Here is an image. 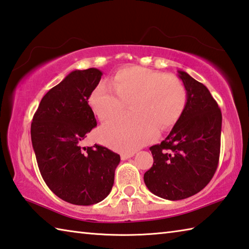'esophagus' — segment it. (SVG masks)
<instances>
[{"label": "esophagus", "instance_id": "1", "mask_svg": "<svg viewBox=\"0 0 249 249\" xmlns=\"http://www.w3.org/2000/svg\"><path fill=\"white\" fill-rule=\"evenodd\" d=\"M135 156V152H129V153H122L121 155V159L122 160H127L129 158H132Z\"/></svg>", "mask_w": 249, "mask_h": 249}]
</instances>
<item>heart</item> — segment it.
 Here are the masks:
<instances>
[{
	"label": "heart",
	"instance_id": "1",
	"mask_svg": "<svg viewBox=\"0 0 249 249\" xmlns=\"http://www.w3.org/2000/svg\"><path fill=\"white\" fill-rule=\"evenodd\" d=\"M109 84H102L89 99L90 107L102 122L99 137L119 151H134L157 136L158 126L169 129L178 123L187 105V91L178 77L146 67L132 66L117 71Z\"/></svg>",
	"mask_w": 249,
	"mask_h": 249
}]
</instances>
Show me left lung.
Wrapping results in <instances>:
<instances>
[{"mask_svg": "<svg viewBox=\"0 0 249 249\" xmlns=\"http://www.w3.org/2000/svg\"><path fill=\"white\" fill-rule=\"evenodd\" d=\"M187 91L183 115L160 144L150 147L153 165L143 175L149 191L180 200L207 186L218 168L222 114L205 85L178 71Z\"/></svg>", "mask_w": 249, "mask_h": 249, "instance_id": "8db88e82", "label": "left lung"}]
</instances>
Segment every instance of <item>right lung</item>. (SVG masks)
<instances>
[{
	"instance_id": "1",
	"label": "right lung",
	"mask_w": 249,
	"mask_h": 249,
	"mask_svg": "<svg viewBox=\"0 0 249 249\" xmlns=\"http://www.w3.org/2000/svg\"><path fill=\"white\" fill-rule=\"evenodd\" d=\"M98 69L76 70L42 98L31 123V142L48 187L73 205L90 206L109 195L120 155L99 144L81 147L97 125L88 99L101 79Z\"/></svg>"
}]
</instances>
